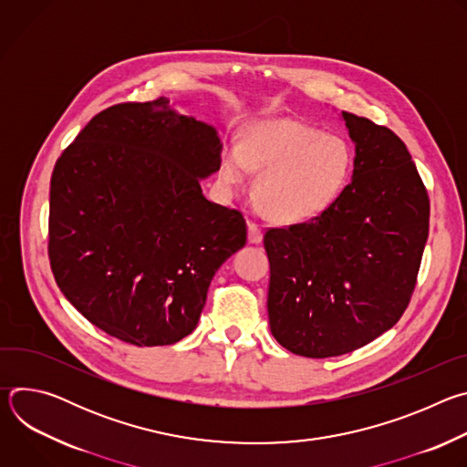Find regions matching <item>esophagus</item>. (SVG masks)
Wrapping results in <instances>:
<instances>
[{
    "label": "esophagus",
    "instance_id": "34e87169",
    "mask_svg": "<svg viewBox=\"0 0 467 467\" xmlns=\"http://www.w3.org/2000/svg\"><path fill=\"white\" fill-rule=\"evenodd\" d=\"M247 238L251 244H260L262 242V229L258 223L249 222L247 223Z\"/></svg>",
    "mask_w": 467,
    "mask_h": 467
}]
</instances>
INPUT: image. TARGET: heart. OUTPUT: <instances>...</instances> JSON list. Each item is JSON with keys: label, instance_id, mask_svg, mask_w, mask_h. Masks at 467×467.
<instances>
[{"label": "heart", "instance_id": "1", "mask_svg": "<svg viewBox=\"0 0 467 467\" xmlns=\"http://www.w3.org/2000/svg\"><path fill=\"white\" fill-rule=\"evenodd\" d=\"M249 168L262 170L254 193L262 211L279 222L321 216L346 190L353 171V150L342 139L297 119H265L245 130L244 146H227L220 177L238 186Z\"/></svg>", "mask_w": 467, "mask_h": 467}]
</instances>
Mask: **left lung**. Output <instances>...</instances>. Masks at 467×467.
Instances as JSON below:
<instances>
[{"label":"left lung","instance_id":"obj_1","mask_svg":"<svg viewBox=\"0 0 467 467\" xmlns=\"http://www.w3.org/2000/svg\"><path fill=\"white\" fill-rule=\"evenodd\" d=\"M342 118L353 181L321 216L264 234L272 335L306 358L351 353L391 328L429 236V193L405 142L368 118Z\"/></svg>","mask_w":467,"mask_h":467}]
</instances>
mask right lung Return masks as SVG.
I'll return each mask as SVG.
<instances>
[{
    "label": "right lung",
    "mask_w": 467,
    "mask_h": 467,
    "mask_svg": "<svg viewBox=\"0 0 467 467\" xmlns=\"http://www.w3.org/2000/svg\"><path fill=\"white\" fill-rule=\"evenodd\" d=\"M220 162L216 129L166 98L101 110L62 151L47 254L57 286L92 325L139 348L195 328L214 274L247 238L242 213L199 184Z\"/></svg>",
    "instance_id": "add662e5"
}]
</instances>
